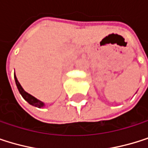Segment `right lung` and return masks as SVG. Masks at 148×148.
<instances>
[{"mask_svg":"<svg viewBox=\"0 0 148 148\" xmlns=\"http://www.w3.org/2000/svg\"><path fill=\"white\" fill-rule=\"evenodd\" d=\"M14 80H15V83H16V86H17V88H18V90H19V92H20V94L21 95V96L24 98V100H25L26 101H27L30 105L34 106V107L39 108L45 107V103H44V102H42L41 101L36 99L35 97H34V96L31 95L30 94L27 93V92L22 88V87L21 86V84L19 83V82H18V80H17V78H16L15 73H14Z\"/></svg>","mask_w":148,"mask_h":148,"instance_id":"add662e5","label":"right lung"}]
</instances>
